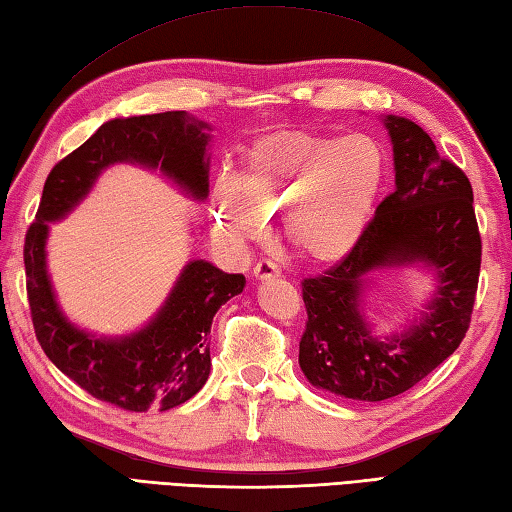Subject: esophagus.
<instances>
[{"mask_svg": "<svg viewBox=\"0 0 512 512\" xmlns=\"http://www.w3.org/2000/svg\"><path fill=\"white\" fill-rule=\"evenodd\" d=\"M253 279L255 281H266V279H275V277H281L279 268L273 264V262H266V259H262V262H257L253 266Z\"/></svg>", "mask_w": 512, "mask_h": 512, "instance_id": "obj_1", "label": "esophagus"}]
</instances>
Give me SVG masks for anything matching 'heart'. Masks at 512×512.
Here are the masks:
<instances>
[{
    "instance_id": "heart-1",
    "label": "heart",
    "mask_w": 512,
    "mask_h": 512,
    "mask_svg": "<svg viewBox=\"0 0 512 512\" xmlns=\"http://www.w3.org/2000/svg\"><path fill=\"white\" fill-rule=\"evenodd\" d=\"M385 178V149L372 136L266 134L246 151L235 182L215 187L213 231L253 242L262 220L281 217L284 237L303 257L336 264L365 237Z\"/></svg>"
}]
</instances>
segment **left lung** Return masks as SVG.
<instances>
[{
	"instance_id": "left-lung-1",
	"label": "left lung",
	"mask_w": 512,
	"mask_h": 512,
	"mask_svg": "<svg viewBox=\"0 0 512 512\" xmlns=\"http://www.w3.org/2000/svg\"><path fill=\"white\" fill-rule=\"evenodd\" d=\"M380 121L394 149L396 189L343 262L303 281L308 323L299 343V367L312 387L365 402L411 389L458 350L482 264L469 178L420 125L394 114ZM398 267L422 269L434 288L405 329L378 335L366 292L376 274Z\"/></svg>"
}]
</instances>
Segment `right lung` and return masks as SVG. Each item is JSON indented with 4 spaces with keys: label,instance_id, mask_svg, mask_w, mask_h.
Instances as JSON below:
<instances>
[{
    "label": "right lung",
    "instance_id": "obj_1",
    "mask_svg": "<svg viewBox=\"0 0 512 512\" xmlns=\"http://www.w3.org/2000/svg\"><path fill=\"white\" fill-rule=\"evenodd\" d=\"M211 132L209 123L187 112L112 118L54 165L26 233V288L41 350L88 394L127 411H167L198 394L211 374L215 312L244 290L246 279L191 259L143 328L99 336L72 323L59 306L46 259L50 224L65 220L114 165L158 171L184 195L204 202Z\"/></svg>",
    "mask_w": 512,
    "mask_h": 512
}]
</instances>
